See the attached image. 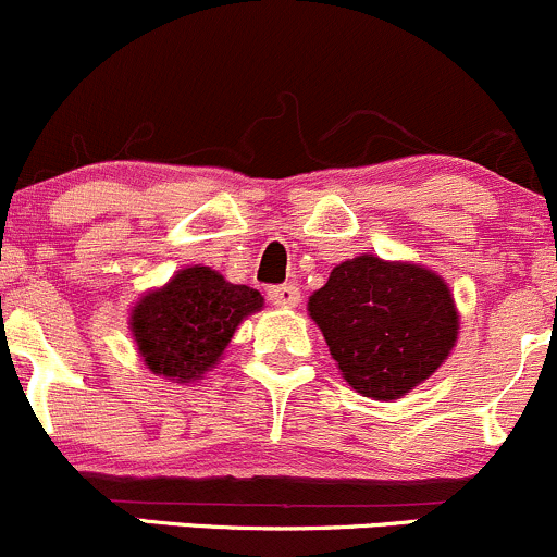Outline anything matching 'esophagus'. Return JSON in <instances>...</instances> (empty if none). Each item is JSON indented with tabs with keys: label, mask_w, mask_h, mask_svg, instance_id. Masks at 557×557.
Returning a JSON list of instances; mask_svg holds the SVG:
<instances>
[{
	"label": "esophagus",
	"mask_w": 557,
	"mask_h": 557,
	"mask_svg": "<svg viewBox=\"0 0 557 557\" xmlns=\"http://www.w3.org/2000/svg\"><path fill=\"white\" fill-rule=\"evenodd\" d=\"M268 297H271L273 306L295 308L297 302H300V289H297L295 284H281V286H273V289H268Z\"/></svg>",
	"instance_id": "1"
}]
</instances>
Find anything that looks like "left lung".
Wrapping results in <instances>:
<instances>
[{
    "label": "left lung",
    "instance_id": "1",
    "mask_svg": "<svg viewBox=\"0 0 557 557\" xmlns=\"http://www.w3.org/2000/svg\"><path fill=\"white\" fill-rule=\"evenodd\" d=\"M308 317L348 386L381 403L432 377L450 357L461 326L440 273L375 255L332 268L326 284L308 297Z\"/></svg>",
    "mask_w": 557,
    "mask_h": 557
}]
</instances>
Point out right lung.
Here are the masks:
<instances>
[{"mask_svg":"<svg viewBox=\"0 0 557 557\" xmlns=\"http://www.w3.org/2000/svg\"><path fill=\"white\" fill-rule=\"evenodd\" d=\"M262 306L251 286L190 265L131 306L128 330L147 370L171 383H195L220 362L240 321Z\"/></svg>","mask_w":557,"mask_h":557,"instance_id":"add662e5","label":"right lung"}]
</instances>
